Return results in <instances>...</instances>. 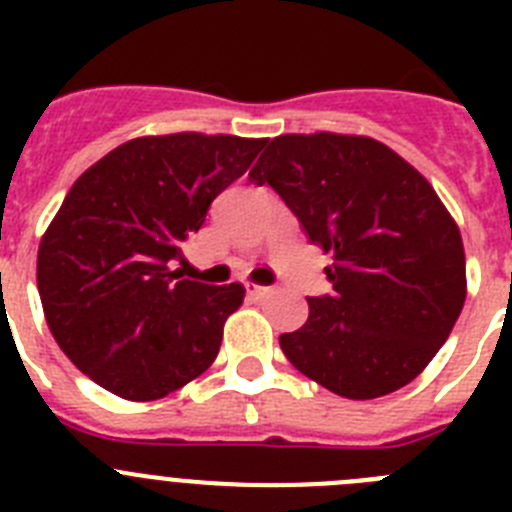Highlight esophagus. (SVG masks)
I'll return each mask as SVG.
<instances>
[{
	"label": "esophagus",
	"mask_w": 512,
	"mask_h": 512,
	"mask_svg": "<svg viewBox=\"0 0 512 512\" xmlns=\"http://www.w3.org/2000/svg\"><path fill=\"white\" fill-rule=\"evenodd\" d=\"M246 289H248V295H251V297H264V295H269V292H271L269 287H261V284H251V282L246 284Z\"/></svg>",
	"instance_id": "obj_1"
}]
</instances>
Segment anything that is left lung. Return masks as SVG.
Listing matches in <instances>:
<instances>
[{
    "label": "left lung",
    "instance_id": "left-lung-1",
    "mask_svg": "<svg viewBox=\"0 0 512 512\" xmlns=\"http://www.w3.org/2000/svg\"><path fill=\"white\" fill-rule=\"evenodd\" d=\"M248 176L333 253V295L310 297L305 325L279 336L292 366L348 400L413 382L467 300L459 225L431 182L369 135L325 130L279 135Z\"/></svg>",
    "mask_w": 512,
    "mask_h": 512
}]
</instances>
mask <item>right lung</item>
<instances>
[{"mask_svg": "<svg viewBox=\"0 0 512 512\" xmlns=\"http://www.w3.org/2000/svg\"><path fill=\"white\" fill-rule=\"evenodd\" d=\"M266 138L143 135L89 166L40 238L38 292L61 351L122 400L166 397L210 369L238 282L179 279L182 243Z\"/></svg>", "mask_w": 512, "mask_h": 512, "instance_id": "obj_1", "label": "right lung"}]
</instances>
